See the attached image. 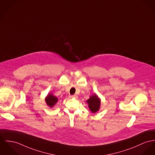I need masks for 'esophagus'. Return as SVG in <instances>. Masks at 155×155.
<instances>
[{"mask_svg":"<svg viewBox=\"0 0 155 155\" xmlns=\"http://www.w3.org/2000/svg\"><path fill=\"white\" fill-rule=\"evenodd\" d=\"M70 97L71 98H78V96L77 95H75V94H74V95H70Z\"/></svg>","mask_w":155,"mask_h":155,"instance_id":"esophagus-1","label":"esophagus"}]
</instances>
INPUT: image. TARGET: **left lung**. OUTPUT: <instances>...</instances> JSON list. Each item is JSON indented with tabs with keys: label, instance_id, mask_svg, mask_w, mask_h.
<instances>
[{
	"label": "left lung",
	"instance_id": "8db88e82",
	"mask_svg": "<svg viewBox=\"0 0 155 155\" xmlns=\"http://www.w3.org/2000/svg\"><path fill=\"white\" fill-rule=\"evenodd\" d=\"M87 103H88V107L93 113H95L98 110L100 106V100L97 95L91 96L87 100Z\"/></svg>",
	"mask_w": 155,
	"mask_h": 155
}]
</instances>
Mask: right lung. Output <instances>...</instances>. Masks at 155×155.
Here are the masks:
<instances>
[{"label":"right lung","instance_id":"add662e5","mask_svg":"<svg viewBox=\"0 0 155 155\" xmlns=\"http://www.w3.org/2000/svg\"><path fill=\"white\" fill-rule=\"evenodd\" d=\"M45 101L47 105L50 107H52L54 106L55 104H56V103L58 101V98L55 96L49 94L47 95V98H45Z\"/></svg>","mask_w":155,"mask_h":155}]
</instances>
